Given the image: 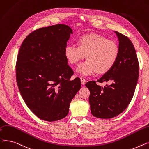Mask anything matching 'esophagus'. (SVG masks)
Returning <instances> with one entry per match:
<instances>
[{
  "mask_svg": "<svg viewBox=\"0 0 149 149\" xmlns=\"http://www.w3.org/2000/svg\"><path fill=\"white\" fill-rule=\"evenodd\" d=\"M80 78H81V84H82V85H84V84H85V78H84L83 76H81Z\"/></svg>",
  "mask_w": 149,
  "mask_h": 149,
  "instance_id": "1",
  "label": "esophagus"
}]
</instances>
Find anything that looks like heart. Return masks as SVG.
Listing matches in <instances>:
<instances>
[{
    "instance_id": "b5f03b06",
    "label": "heart",
    "mask_w": 149,
    "mask_h": 149,
    "mask_svg": "<svg viewBox=\"0 0 149 149\" xmlns=\"http://www.w3.org/2000/svg\"><path fill=\"white\" fill-rule=\"evenodd\" d=\"M64 55L68 62L76 64L86 55L87 59L77 68L84 75L99 74L109 71L119 56V49L116 42L97 33L84 35L77 39V45L68 44Z\"/></svg>"
}]
</instances>
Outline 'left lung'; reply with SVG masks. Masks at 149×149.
Masks as SVG:
<instances>
[{
    "instance_id": "1",
    "label": "left lung",
    "mask_w": 149,
    "mask_h": 149,
    "mask_svg": "<svg viewBox=\"0 0 149 149\" xmlns=\"http://www.w3.org/2000/svg\"><path fill=\"white\" fill-rule=\"evenodd\" d=\"M119 41V56L115 65L97 81L110 82L104 87L95 81L87 82L92 115L112 118L123 112L132 100L138 82L139 63L132 42L125 35L115 31Z\"/></svg>"
}]
</instances>
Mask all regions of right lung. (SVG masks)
<instances>
[{"mask_svg":"<svg viewBox=\"0 0 149 149\" xmlns=\"http://www.w3.org/2000/svg\"><path fill=\"white\" fill-rule=\"evenodd\" d=\"M73 33L68 26L58 24L33 31L23 41L16 63V79L29 109L47 121L65 117L72 100L81 87L79 77L64 55Z\"/></svg>","mask_w":149,"mask_h":149,"instance_id":"obj_1","label":"right lung"}]
</instances>
